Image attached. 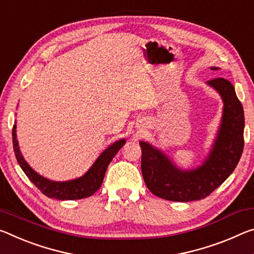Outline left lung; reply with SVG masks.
I'll return each instance as SVG.
<instances>
[{
	"label": "left lung",
	"instance_id": "8db88e82",
	"mask_svg": "<svg viewBox=\"0 0 254 254\" xmlns=\"http://www.w3.org/2000/svg\"><path fill=\"white\" fill-rule=\"evenodd\" d=\"M207 83L220 94L224 113L214 148L203 165L196 170L181 171L151 144L140 142L144 183L159 198L179 202L204 199L232 174L242 156L244 111L234 86L224 78H215Z\"/></svg>",
	"mask_w": 254,
	"mask_h": 254
}]
</instances>
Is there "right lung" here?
Instances as JSON below:
<instances>
[{
	"mask_svg": "<svg viewBox=\"0 0 254 254\" xmlns=\"http://www.w3.org/2000/svg\"><path fill=\"white\" fill-rule=\"evenodd\" d=\"M15 127H17V126L14 124L13 127H12V139H13L12 142H13L15 158H17L20 167L25 172L27 178L35 184L36 188L39 189L43 194H45L48 198L58 200H78L88 198V196L94 194L100 188V185H102L106 170L108 165L112 162L113 157L116 155V152L126 143V140L124 139L113 143L111 147H108L98 157V159L94 163L90 170L83 176H81V178L67 181V182H54V181H50L37 174L25 162L21 152L19 150L17 133H15L17 130H15Z\"/></svg>",
	"mask_w": 254,
	"mask_h": 254,
	"instance_id": "right-lung-1",
	"label": "right lung"
}]
</instances>
